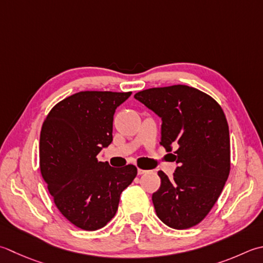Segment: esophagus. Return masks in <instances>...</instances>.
<instances>
[{
    "label": "esophagus",
    "mask_w": 263,
    "mask_h": 263,
    "mask_svg": "<svg viewBox=\"0 0 263 263\" xmlns=\"http://www.w3.org/2000/svg\"><path fill=\"white\" fill-rule=\"evenodd\" d=\"M146 172H148L147 170H143V168H138V174H145Z\"/></svg>",
    "instance_id": "1"
}]
</instances>
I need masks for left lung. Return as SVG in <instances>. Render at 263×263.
Instances as JSON below:
<instances>
[{
	"mask_svg": "<svg viewBox=\"0 0 263 263\" xmlns=\"http://www.w3.org/2000/svg\"><path fill=\"white\" fill-rule=\"evenodd\" d=\"M162 118L161 145L179 166L153 194L157 217L168 227L188 229L214 206L230 172L229 126L212 97L188 85L152 87L135 95Z\"/></svg>",
	"mask_w": 263,
	"mask_h": 263,
	"instance_id": "1",
	"label": "left lung"
}]
</instances>
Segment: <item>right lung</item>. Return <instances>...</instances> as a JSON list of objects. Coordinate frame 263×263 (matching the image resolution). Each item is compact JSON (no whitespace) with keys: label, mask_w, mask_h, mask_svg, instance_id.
Here are the masks:
<instances>
[{"label":"right lung","mask_w":263,"mask_h":263,"mask_svg":"<svg viewBox=\"0 0 263 263\" xmlns=\"http://www.w3.org/2000/svg\"><path fill=\"white\" fill-rule=\"evenodd\" d=\"M132 92L82 91L53 106L40 137V168L60 213L83 230H98L116 214L138 170L100 162L112 141L116 108Z\"/></svg>","instance_id":"right-lung-1"}]
</instances>
